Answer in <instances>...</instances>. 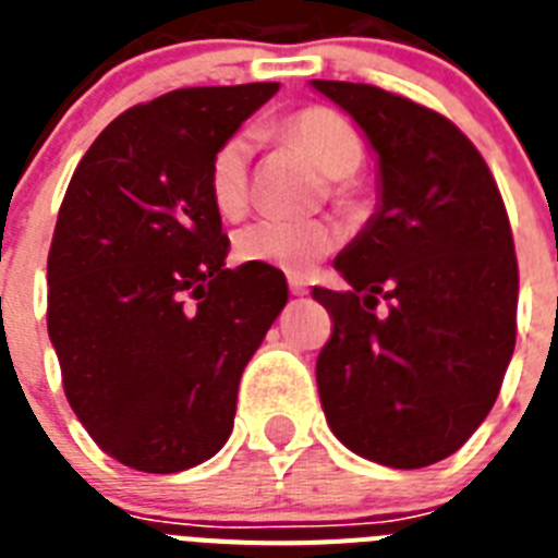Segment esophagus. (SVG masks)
<instances>
[{"instance_id":"esophagus-1","label":"esophagus","mask_w":558,"mask_h":558,"mask_svg":"<svg viewBox=\"0 0 558 558\" xmlns=\"http://www.w3.org/2000/svg\"><path fill=\"white\" fill-rule=\"evenodd\" d=\"M289 289H292V295H306V292H310L301 278H289Z\"/></svg>"}]
</instances>
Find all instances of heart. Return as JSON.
I'll return each instance as SVG.
<instances>
[{"mask_svg":"<svg viewBox=\"0 0 558 558\" xmlns=\"http://www.w3.org/2000/svg\"><path fill=\"white\" fill-rule=\"evenodd\" d=\"M283 133L310 153L324 177L336 179L332 193L341 205H356L359 185L353 182V173L365 161V144L348 118L336 109L310 107L289 118ZM248 159L252 142L245 133L228 135L210 156L208 193L222 217L243 214L248 202ZM339 240L341 231L332 219L260 217L236 231L234 252L243 263H257L301 278L310 275L339 245Z\"/></svg>","mask_w":558,"mask_h":558,"instance_id":"heart-1","label":"heart"}]
</instances>
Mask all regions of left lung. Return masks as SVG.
Segmentation results:
<instances>
[{
    "instance_id": "1",
    "label": "left lung",
    "mask_w": 558,
    "mask_h": 558,
    "mask_svg": "<svg viewBox=\"0 0 558 558\" xmlns=\"http://www.w3.org/2000/svg\"><path fill=\"white\" fill-rule=\"evenodd\" d=\"M313 86L365 130L381 182L376 214L332 263L348 289H313L332 315L315 365L322 408L362 458L432 466L484 423L512 359L510 217L484 156L446 116L367 83Z\"/></svg>"
}]
</instances>
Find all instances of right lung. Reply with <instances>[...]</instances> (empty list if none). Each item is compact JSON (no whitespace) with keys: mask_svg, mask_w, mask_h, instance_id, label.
Masks as SVG:
<instances>
[{"mask_svg":"<svg viewBox=\"0 0 558 558\" xmlns=\"http://www.w3.org/2000/svg\"><path fill=\"white\" fill-rule=\"evenodd\" d=\"M278 83L191 86L126 109L65 187L48 336L69 405L109 458L170 475L231 434L240 376L287 306L283 271L226 269L210 156Z\"/></svg>","mask_w":558,"mask_h":558,"instance_id":"1","label":"right lung"}]
</instances>
